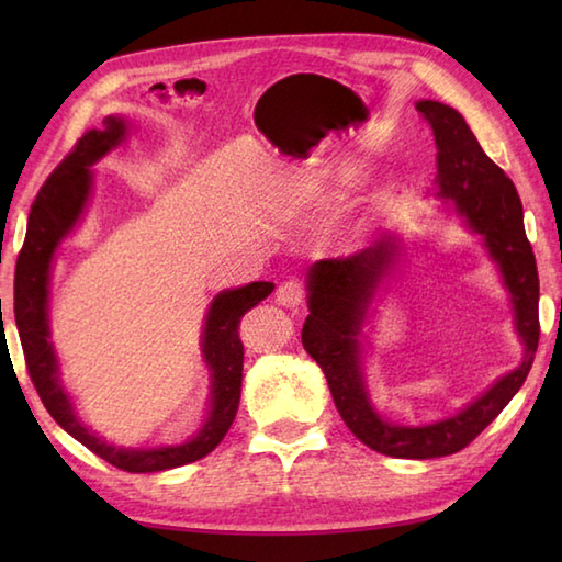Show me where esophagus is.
<instances>
[{"label":"esophagus","mask_w":562,"mask_h":562,"mask_svg":"<svg viewBox=\"0 0 562 562\" xmlns=\"http://www.w3.org/2000/svg\"><path fill=\"white\" fill-rule=\"evenodd\" d=\"M304 296H306L304 284H302V280H296V278L282 282L278 288V304L288 306V308L300 306L304 302Z\"/></svg>","instance_id":"34e87169"}]
</instances>
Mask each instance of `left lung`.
<instances>
[{
  "instance_id": "obj_1",
  "label": "left lung",
  "mask_w": 562,
  "mask_h": 562,
  "mask_svg": "<svg viewBox=\"0 0 562 562\" xmlns=\"http://www.w3.org/2000/svg\"><path fill=\"white\" fill-rule=\"evenodd\" d=\"M415 109L435 133L437 195L453 200L469 229L483 236L487 254L497 262L512 294L524 360L469 408L447 420L423 427L386 423L367 396L360 330L372 296L396 256L398 246L391 236H381L355 256L314 262L308 270V316L302 328V342L324 369L336 408L357 439L386 457L437 459L469 447L527 381L541 336L539 272L524 232L517 188L481 149L463 115L439 101H417Z\"/></svg>"
}]
</instances>
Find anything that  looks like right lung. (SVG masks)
<instances>
[{"instance_id":"right-lung-1","label":"right lung","mask_w":562,"mask_h":562,"mask_svg":"<svg viewBox=\"0 0 562 562\" xmlns=\"http://www.w3.org/2000/svg\"><path fill=\"white\" fill-rule=\"evenodd\" d=\"M125 135L127 123L123 117L109 115L103 121V130L83 133L77 139L75 149L47 176L41 193L35 195L31 205L26 241H23L16 260L14 316L29 376L47 413L55 417V423L97 457L113 463L115 469L127 473H157L207 457L229 432L238 411V398H241L244 372V345L238 338V324H241L248 308L266 300L274 290V284L250 282L246 288L226 290L214 296L205 330H202V357H205L212 372L210 415L193 439L176 447L123 449L89 432L77 420L75 411H71V401L57 376V357L50 340H47L50 338V328H47V284H50L55 248L75 229L83 207H87L91 193L89 169L113 147L121 145Z\"/></svg>"}]
</instances>
